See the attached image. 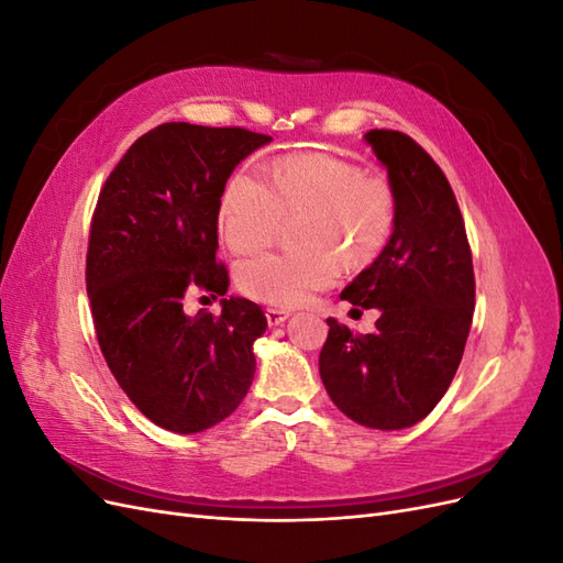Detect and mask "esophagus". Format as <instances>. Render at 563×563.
<instances>
[{"instance_id":"esophagus-1","label":"esophagus","mask_w":563,"mask_h":563,"mask_svg":"<svg viewBox=\"0 0 563 563\" xmlns=\"http://www.w3.org/2000/svg\"><path fill=\"white\" fill-rule=\"evenodd\" d=\"M265 317H267L269 327H279V323H284L288 317H291V312H288V310H277V308H267Z\"/></svg>"}]
</instances>
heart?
<instances>
[{"label":"heart","mask_w":563,"mask_h":563,"mask_svg":"<svg viewBox=\"0 0 563 563\" xmlns=\"http://www.w3.org/2000/svg\"><path fill=\"white\" fill-rule=\"evenodd\" d=\"M267 176L240 166L220 195L218 230L234 253L275 240L282 218L300 216L294 251L255 255L236 267L240 291L277 308H296L347 269H364L389 242L397 199L385 178L321 152L275 159Z\"/></svg>","instance_id":"heart-1"}]
</instances>
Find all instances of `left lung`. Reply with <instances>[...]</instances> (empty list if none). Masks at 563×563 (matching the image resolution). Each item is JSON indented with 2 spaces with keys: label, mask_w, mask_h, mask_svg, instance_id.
Masks as SVG:
<instances>
[{
  "label": "left lung",
  "mask_w": 563,
  "mask_h": 563,
  "mask_svg": "<svg viewBox=\"0 0 563 563\" xmlns=\"http://www.w3.org/2000/svg\"><path fill=\"white\" fill-rule=\"evenodd\" d=\"M387 168L397 218L383 253L340 298L376 308V331L354 335L329 317L319 376L350 420L404 430L446 395L474 312V269L463 216L434 159L399 131L364 135Z\"/></svg>",
  "instance_id": "obj_1"
}]
</instances>
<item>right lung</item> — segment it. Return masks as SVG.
I'll return each instance as SVG.
<instances>
[{"instance_id":"add662e5","label":"right lung","mask_w":563,"mask_h":563,"mask_svg":"<svg viewBox=\"0 0 563 563\" xmlns=\"http://www.w3.org/2000/svg\"><path fill=\"white\" fill-rule=\"evenodd\" d=\"M272 139L168 122L135 141L100 190L87 294L100 352L119 387L159 428L195 434L225 420L253 383L258 305L220 300L185 314L187 288L228 294L216 263L220 195L234 166Z\"/></svg>"}]
</instances>
